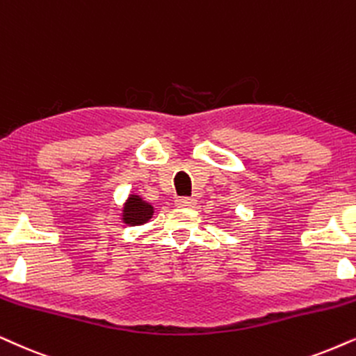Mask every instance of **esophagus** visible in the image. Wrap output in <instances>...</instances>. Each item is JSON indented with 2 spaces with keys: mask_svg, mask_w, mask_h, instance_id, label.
<instances>
[{
  "mask_svg": "<svg viewBox=\"0 0 356 356\" xmlns=\"http://www.w3.org/2000/svg\"><path fill=\"white\" fill-rule=\"evenodd\" d=\"M195 199L193 197H179L177 200H175V205L181 207V209H188V207H193L195 205Z\"/></svg>",
  "mask_w": 356,
  "mask_h": 356,
  "instance_id": "obj_1",
  "label": "esophagus"
}]
</instances>
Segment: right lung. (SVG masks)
Returning a JSON list of instances; mask_svg holds the SVG:
<instances>
[{"instance_id": "obj_1", "label": "right lung", "mask_w": 356, "mask_h": 356, "mask_svg": "<svg viewBox=\"0 0 356 356\" xmlns=\"http://www.w3.org/2000/svg\"><path fill=\"white\" fill-rule=\"evenodd\" d=\"M154 213V207L143 200L139 195H129L123 207V222L129 227H136L149 222Z\"/></svg>"}]
</instances>
